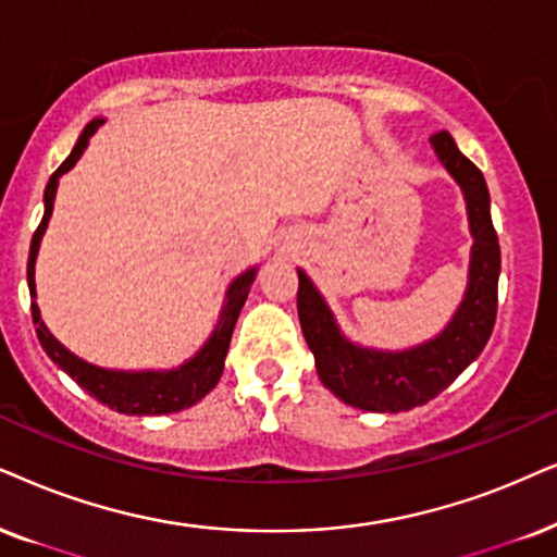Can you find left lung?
Wrapping results in <instances>:
<instances>
[{"mask_svg":"<svg viewBox=\"0 0 557 557\" xmlns=\"http://www.w3.org/2000/svg\"><path fill=\"white\" fill-rule=\"evenodd\" d=\"M432 146L468 200L473 259L466 300L455 319L432 342L408 351H375L347 342L334 315L306 272L298 270V315L308 347L315 357L321 383L344 404L362 411L398 413L440 396L481 355L496 323L502 249L491 221V197L473 161L462 157L447 131L432 136Z\"/></svg>","mask_w":557,"mask_h":557,"instance_id":"obj_1","label":"left lung"}]
</instances>
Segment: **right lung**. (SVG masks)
Listing matches in <instances>:
<instances>
[{"mask_svg":"<svg viewBox=\"0 0 557 557\" xmlns=\"http://www.w3.org/2000/svg\"><path fill=\"white\" fill-rule=\"evenodd\" d=\"M102 121H91L87 128L82 131L79 140H76L74 151L69 153L66 161L55 169L46 185V213L40 226L35 228L33 242H30V257H27V287H30V298H35V257H38L40 238L46 234L48 218L53 213V200H55V187H59V177L63 172H69L79 157L87 149L89 136L100 128ZM255 272H244L242 277H236V283L228 287L226 306L221 311V321L213 331V336L206 342L193 360L182 364L177 370L169 372H115V370H102L95 364H87L79 357H74L63 344L53 339L51 331L46 329V323L40 321L38 306H30L35 334H38L40 347L46 349V355L59 364V368L72 375L76 383L82 385L89 396H95L100 404L115 408L121 413H131V417H159V413H174L182 408L195 406L197 400L206 398L210 391L215 388L218 380L223 372V360H226V351L231 344V334H234L236 319L242 313V306L249 295V287L255 283Z\"/></svg>","mask_w":557,"mask_h":557,"instance_id":"1","label":"right lung"}]
</instances>
